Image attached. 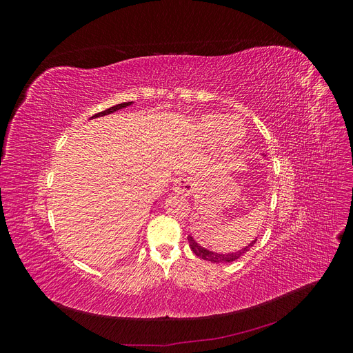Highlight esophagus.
I'll return each instance as SVG.
<instances>
[{
  "label": "esophagus",
  "instance_id": "esophagus-1",
  "mask_svg": "<svg viewBox=\"0 0 353 353\" xmlns=\"http://www.w3.org/2000/svg\"><path fill=\"white\" fill-rule=\"evenodd\" d=\"M194 179L190 178V176H181V178H176L174 181V185H172V190L175 191L176 194H184V196H188L194 191Z\"/></svg>",
  "mask_w": 353,
  "mask_h": 353
}]
</instances>
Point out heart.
I'll list each match as a JSON object with an SVG mask.
<instances>
[{"mask_svg": "<svg viewBox=\"0 0 353 353\" xmlns=\"http://www.w3.org/2000/svg\"><path fill=\"white\" fill-rule=\"evenodd\" d=\"M196 137L200 141L218 140L223 150L234 153L243 144L245 128L236 117H223L221 114H205L194 125Z\"/></svg>", "mask_w": 353, "mask_h": 353, "instance_id": "obj_1", "label": "heart"}]
</instances>
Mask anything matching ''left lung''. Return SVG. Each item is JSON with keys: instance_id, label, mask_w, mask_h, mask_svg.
<instances>
[{"instance_id": "left-lung-1", "label": "left lung", "mask_w": 353, "mask_h": 353, "mask_svg": "<svg viewBox=\"0 0 353 353\" xmlns=\"http://www.w3.org/2000/svg\"><path fill=\"white\" fill-rule=\"evenodd\" d=\"M188 244H190V249L193 250V253L196 256H199V258L205 259V261H209V262H213V263H228V262H234L237 261L239 258H241V256L249 252L250 248H253L254 243L258 241V237H256L254 240H252V243H249L245 248H243L241 250H237V252H231V253H218V252H212L206 248H203V245H200L193 237L188 236Z\"/></svg>"}]
</instances>
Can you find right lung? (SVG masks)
<instances>
[{"mask_svg":"<svg viewBox=\"0 0 353 353\" xmlns=\"http://www.w3.org/2000/svg\"><path fill=\"white\" fill-rule=\"evenodd\" d=\"M132 103H134V101H128V103H121V104H116V105H113V108H110V109H105V110H103V112H100V113H97V114H94L92 117H100V116H105V114L114 113V112L121 110V109H123V108H128V105H131Z\"/></svg>","mask_w":353,"mask_h":353,"instance_id":"add662e5","label":"right lung"}]
</instances>
